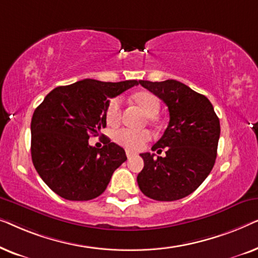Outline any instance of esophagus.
<instances>
[{"mask_svg":"<svg viewBox=\"0 0 258 258\" xmlns=\"http://www.w3.org/2000/svg\"><path fill=\"white\" fill-rule=\"evenodd\" d=\"M125 154H126V157H128L129 160H130V158H132V157L135 156V154H134L133 151H129V150H126V151H125Z\"/></svg>","mask_w":258,"mask_h":258,"instance_id":"34e87169","label":"esophagus"}]
</instances>
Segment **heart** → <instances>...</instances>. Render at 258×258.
<instances>
[{"label":"heart","instance_id":"b5f03b06","mask_svg":"<svg viewBox=\"0 0 258 258\" xmlns=\"http://www.w3.org/2000/svg\"><path fill=\"white\" fill-rule=\"evenodd\" d=\"M135 100L148 115H155L160 110V101L154 94L141 91L135 95ZM122 98L116 96L109 100L105 108V119L109 125H116L121 118ZM112 139L119 146L128 150H140L151 139L148 130H136L132 128H119L112 134Z\"/></svg>","mask_w":258,"mask_h":258}]
</instances>
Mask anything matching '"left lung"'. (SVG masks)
Instances as JSON below:
<instances>
[{
    "mask_svg": "<svg viewBox=\"0 0 258 258\" xmlns=\"http://www.w3.org/2000/svg\"><path fill=\"white\" fill-rule=\"evenodd\" d=\"M167 104L169 124L151 148L165 156L144 153L137 183L144 195L156 201H176L190 195L210 174L217 156L220 119L210 101L176 80L139 81ZM157 151V153H158Z\"/></svg>",
    "mask_w": 258,
    "mask_h": 258,
    "instance_id": "obj_1",
    "label": "left lung"
}]
</instances>
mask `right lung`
Wrapping results in <instances>:
<instances>
[{"instance_id":"add662e5","label":"right lung","mask_w":258,"mask_h":258,"mask_svg":"<svg viewBox=\"0 0 258 258\" xmlns=\"http://www.w3.org/2000/svg\"><path fill=\"white\" fill-rule=\"evenodd\" d=\"M139 81L101 82L86 79L55 88L31 118V160L45 184L69 201H89L107 189L125 151L108 137L101 149L88 140L107 125L109 98Z\"/></svg>"}]
</instances>
